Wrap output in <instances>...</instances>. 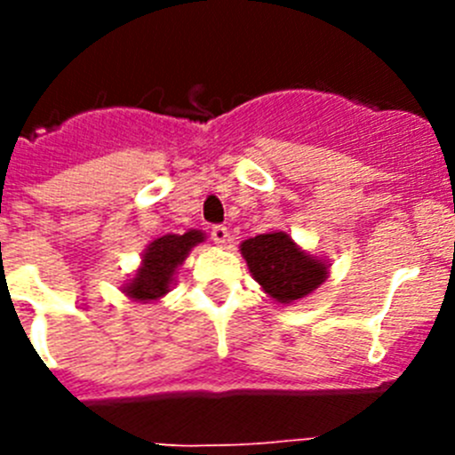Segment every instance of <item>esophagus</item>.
<instances>
[{
    "mask_svg": "<svg viewBox=\"0 0 455 455\" xmlns=\"http://www.w3.org/2000/svg\"><path fill=\"white\" fill-rule=\"evenodd\" d=\"M212 239H214L216 246H225V243L230 241V230H228L225 225H214V228H212Z\"/></svg>",
    "mask_w": 455,
    "mask_h": 455,
    "instance_id": "1",
    "label": "esophagus"
}]
</instances>
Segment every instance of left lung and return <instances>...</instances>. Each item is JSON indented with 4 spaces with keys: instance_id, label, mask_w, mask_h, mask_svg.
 Returning <instances> with one entry per match:
<instances>
[{
    "instance_id": "8db88e82",
    "label": "left lung",
    "mask_w": 455,
    "mask_h": 455,
    "mask_svg": "<svg viewBox=\"0 0 455 455\" xmlns=\"http://www.w3.org/2000/svg\"><path fill=\"white\" fill-rule=\"evenodd\" d=\"M239 251L264 293L283 305L307 299L325 283L331 268L325 259L309 255L283 230L246 239Z\"/></svg>"
}]
</instances>
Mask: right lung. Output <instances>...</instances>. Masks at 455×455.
<instances>
[{
  "label": "right lung",
  "mask_w": 455,
  "mask_h": 455,
  "mask_svg": "<svg viewBox=\"0 0 455 455\" xmlns=\"http://www.w3.org/2000/svg\"><path fill=\"white\" fill-rule=\"evenodd\" d=\"M204 241V232L188 230L184 235H166L148 243L140 267L123 284V293L136 303H155L175 284V275L193 246Z\"/></svg>",
  "instance_id": "1"
}]
</instances>
